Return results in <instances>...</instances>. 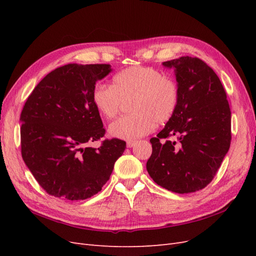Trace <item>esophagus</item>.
<instances>
[{
	"instance_id": "1",
	"label": "esophagus",
	"mask_w": 256,
	"mask_h": 256,
	"mask_svg": "<svg viewBox=\"0 0 256 256\" xmlns=\"http://www.w3.org/2000/svg\"><path fill=\"white\" fill-rule=\"evenodd\" d=\"M136 145V141H128L127 142V147L128 148H131V147Z\"/></svg>"
}]
</instances>
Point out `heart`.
I'll list each match as a JSON object with an SVG mask.
<instances>
[{
  "label": "heart",
  "instance_id": "1",
  "mask_svg": "<svg viewBox=\"0 0 256 256\" xmlns=\"http://www.w3.org/2000/svg\"><path fill=\"white\" fill-rule=\"evenodd\" d=\"M95 109L102 118L113 120L122 102H129L131 114L122 116L109 127L111 136L124 140L150 134L157 124H164L175 113L180 90L177 83L152 67L132 66L116 74L112 88L98 84L92 94Z\"/></svg>",
  "mask_w": 256,
  "mask_h": 256
}]
</instances>
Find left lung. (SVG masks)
Wrapping results in <instances>:
<instances>
[{
    "label": "left lung",
    "mask_w": 256,
    "mask_h": 256,
    "mask_svg": "<svg viewBox=\"0 0 256 256\" xmlns=\"http://www.w3.org/2000/svg\"><path fill=\"white\" fill-rule=\"evenodd\" d=\"M175 68L180 100L164 128L150 138L146 168L152 180L175 193L202 190L210 182L230 150V109L223 85L198 58L164 62ZM175 136L176 142L168 138Z\"/></svg>",
    "instance_id": "1"
}]
</instances>
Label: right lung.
I'll list each match as a JSON object with an SVG mask.
<instances>
[{
	"label": "right lung",
	"mask_w": 256,
	"mask_h": 256,
	"mask_svg": "<svg viewBox=\"0 0 256 256\" xmlns=\"http://www.w3.org/2000/svg\"><path fill=\"white\" fill-rule=\"evenodd\" d=\"M110 72L109 64L60 66L36 85L23 106L22 158L50 196L69 200L95 196L126 148L116 138L98 148L88 145L106 134L92 94Z\"/></svg>",
	"instance_id": "obj_1"
}]
</instances>
